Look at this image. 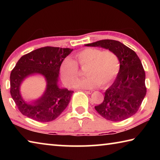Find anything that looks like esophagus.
Masks as SVG:
<instances>
[{
  "instance_id": "obj_1",
  "label": "esophagus",
  "mask_w": 160,
  "mask_h": 160,
  "mask_svg": "<svg viewBox=\"0 0 160 160\" xmlns=\"http://www.w3.org/2000/svg\"><path fill=\"white\" fill-rule=\"evenodd\" d=\"M92 90H88V91H85V92L86 93V94H92Z\"/></svg>"
}]
</instances>
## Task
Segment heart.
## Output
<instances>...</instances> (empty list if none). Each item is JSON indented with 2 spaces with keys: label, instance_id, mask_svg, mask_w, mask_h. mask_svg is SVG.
I'll list each match as a JSON object with an SVG mask.
<instances>
[{
  "label": "heart",
  "instance_id": "obj_1",
  "mask_svg": "<svg viewBox=\"0 0 160 160\" xmlns=\"http://www.w3.org/2000/svg\"><path fill=\"white\" fill-rule=\"evenodd\" d=\"M76 62L67 58L62 62L60 73L62 80L68 86H72L79 75L78 65L85 68L88 75L77 81L76 88L91 89L100 85H108L113 80L120 69V61L115 52L110 50L102 51L95 48H85L75 53Z\"/></svg>",
  "mask_w": 160,
  "mask_h": 160
}]
</instances>
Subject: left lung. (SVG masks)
Instances as JSON below:
<instances>
[{"instance_id":"obj_1","label":"left lung","mask_w":160,"mask_h":160,"mask_svg":"<svg viewBox=\"0 0 160 160\" xmlns=\"http://www.w3.org/2000/svg\"><path fill=\"white\" fill-rule=\"evenodd\" d=\"M85 46L112 51L120 61L116 80L104 92V101L95 107L97 112L107 120L115 122L133 116L146 94L145 73L138 56L134 51L116 40H100Z\"/></svg>"}]
</instances>
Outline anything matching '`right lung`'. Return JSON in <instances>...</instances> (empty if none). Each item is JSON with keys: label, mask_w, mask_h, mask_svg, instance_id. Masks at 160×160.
<instances>
[{"label": "right lung", "mask_w": 160, "mask_h": 160, "mask_svg": "<svg viewBox=\"0 0 160 160\" xmlns=\"http://www.w3.org/2000/svg\"><path fill=\"white\" fill-rule=\"evenodd\" d=\"M73 49L45 47L22 56L10 73V94L24 116L39 122L56 119L68 105L73 91L59 88L60 67L64 58ZM41 74L47 87L44 94L37 100L26 102L20 93L21 84L26 78Z\"/></svg>", "instance_id": "obj_1"}]
</instances>
